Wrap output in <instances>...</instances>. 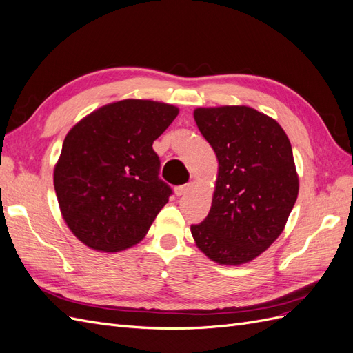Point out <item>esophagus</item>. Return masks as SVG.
<instances>
[{"mask_svg":"<svg viewBox=\"0 0 353 353\" xmlns=\"http://www.w3.org/2000/svg\"><path fill=\"white\" fill-rule=\"evenodd\" d=\"M190 187H191V184H184V185H178V187H175V194L179 197V196H183V194H185L187 191L190 190Z\"/></svg>","mask_w":353,"mask_h":353,"instance_id":"esophagus-1","label":"esophagus"}]
</instances>
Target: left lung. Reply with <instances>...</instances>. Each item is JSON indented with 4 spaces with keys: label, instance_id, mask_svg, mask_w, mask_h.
I'll return each instance as SVG.
<instances>
[{
    "label": "left lung",
    "instance_id": "1",
    "mask_svg": "<svg viewBox=\"0 0 353 353\" xmlns=\"http://www.w3.org/2000/svg\"><path fill=\"white\" fill-rule=\"evenodd\" d=\"M219 170L212 208L191 225L197 248L221 265H241L284 230L299 193L292 144L270 116L245 105L196 109Z\"/></svg>",
    "mask_w": 353,
    "mask_h": 353
}]
</instances>
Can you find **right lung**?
Segmentation results:
<instances>
[{"label":"right lung","mask_w":353,"mask_h":353,"mask_svg":"<svg viewBox=\"0 0 353 353\" xmlns=\"http://www.w3.org/2000/svg\"><path fill=\"white\" fill-rule=\"evenodd\" d=\"M176 114L170 104L122 100L83 117L66 135L54 188L68 227L88 248H131L168 203L172 188L159 178L153 141Z\"/></svg>","instance_id":"1"}]
</instances>
